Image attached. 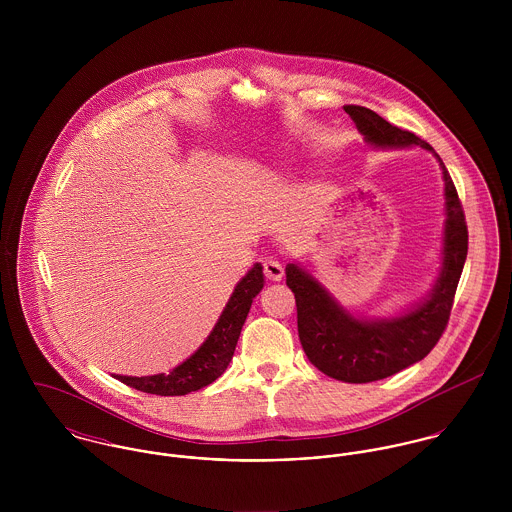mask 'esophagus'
Returning <instances> with one entry per match:
<instances>
[{
  "instance_id": "esophagus-1",
  "label": "esophagus",
  "mask_w": 512,
  "mask_h": 512,
  "mask_svg": "<svg viewBox=\"0 0 512 512\" xmlns=\"http://www.w3.org/2000/svg\"><path fill=\"white\" fill-rule=\"evenodd\" d=\"M264 276L270 280V282H280L284 278V268L278 260H264Z\"/></svg>"
}]
</instances>
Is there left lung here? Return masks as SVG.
I'll use <instances>...</instances> for the list:
<instances>
[{"label": "left lung", "instance_id": "obj_1", "mask_svg": "<svg viewBox=\"0 0 512 512\" xmlns=\"http://www.w3.org/2000/svg\"><path fill=\"white\" fill-rule=\"evenodd\" d=\"M345 112L353 118L368 146L432 151L441 167L445 197L438 280L420 303L394 317L353 315L305 268L295 262L286 266V284L297 305V333L307 359L335 380L363 384L422 361L436 347L449 321L467 258V224L455 185L434 147L412 132L392 126L365 106L349 104Z\"/></svg>", "mask_w": 512, "mask_h": 512}]
</instances>
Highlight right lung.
Masks as SVG:
<instances>
[{
    "label": "right lung",
    "instance_id": "obj_1",
    "mask_svg": "<svg viewBox=\"0 0 512 512\" xmlns=\"http://www.w3.org/2000/svg\"><path fill=\"white\" fill-rule=\"evenodd\" d=\"M264 288L262 264H254L248 274L236 284L226 307L220 313L217 325L205 343L181 365L175 366L169 374L151 376H124L114 374L120 382L157 396H183L201 390L215 382L232 361L242 325L250 311L252 299Z\"/></svg>",
    "mask_w": 512,
    "mask_h": 512
}]
</instances>
